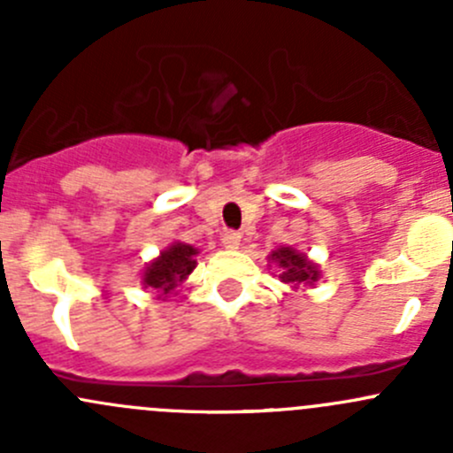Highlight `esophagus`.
<instances>
[{"mask_svg": "<svg viewBox=\"0 0 453 453\" xmlns=\"http://www.w3.org/2000/svg\"><path fill=\"white\" fill-rule=\"evenodd\" d=\"M221 243L226 250H239L241 245V234L239 232H226V234L221 236Z\"/></svg>", "mask_w": 453, "mask_h": 453, "instance_id": "1", "label": "esophagus"}]
</instances>
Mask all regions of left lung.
Segmentation results:
<instances>
[{
    "label": "left lung",
    "mask_w": 453,
    "mask_h": 453,
    "mask_svg": "<svg viewBox=\"0 0 453 453\" xmlns=\"http://www.w3.org/2000/svg\"><path fill=\"white\" fill-rule=\"evenodd\" d=\"M269 263H273L278 267V278L280 282L289 285L291 289H307V287H313L315 282L322 278V272H319V265L313 263L307 254L300 252L296 248H280L273 250L272 254L267 256Z\"/></svg>",
    "instance_id": "left-lung-1"
}]
</instances>
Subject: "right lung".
Returning a JSON list of instances; mask_svg holds the SVG:
<instances>
[{
    "instance_id": "add662e5",
    "label": "right lung",
    "mask_w": 453,
    "mask_h": 453,
    "mask_svg": "<svg viewBox=\"0 0 453 453\" xmlns=\"http://www.w3.org/2000/svg\"><path fill=\"white\" fill-rule=\"evenodd\" d=\"M199 250L195 245L173 241L168 248L159 252L157 258L146 263L142 272V287L150 291H157L159 300H168L175 294L181 282L188 280L190 273L197 267Z\"/></svg>"
}]
</instances>
